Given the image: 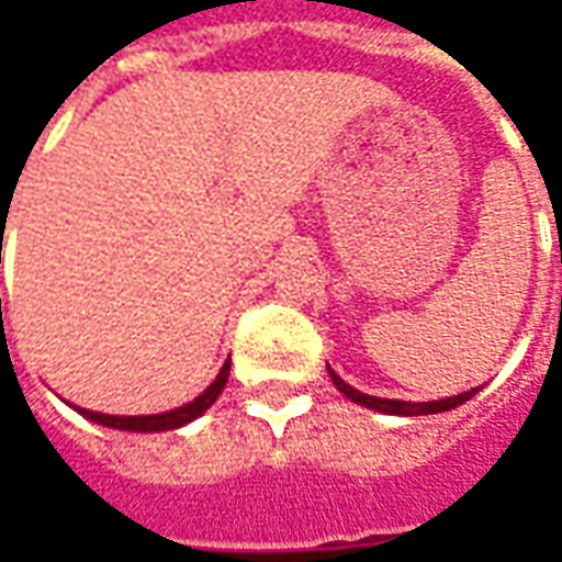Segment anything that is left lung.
Listing matches in <instances>:
<instances>
[{
  "label": "left lung",
  "instance_id": "obj_1",
  "mask_svg": "<svg viewBox=\"0 0 562 562\" xmlns=\"http://www.w3.org/2000/svg\"><path fill=\"white\" fill-rule=\"evenodd\" d=\"M330 382L337 385L340 394H346L349 401L358 403V406H367V409H376V413L385 415H406V418H413V415H434V413H448V409H454L460 403H467L470 397L479 394V389L463 391V394H454V397H446V401H427V403H413V401H389V397H373V394H364V391L352 389L349 382H342L334 370L328 367Z\"/></svg>",
  "mask_w": 562,
  "mask_h": 562
}]
</instances>
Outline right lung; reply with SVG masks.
Listing matches in <instances>:
<instances>
[{
  "mask_svg": "<svg viewBox=\"0 0 562 562\" xmlns=\"http://www.w3.org/2000/svg\"><path fill=\"white\" fill-rule=\"evenodd\" d=\"M228 370H232V358L222 364L220 376L210 382L207 389L198 394L192 403H183V406H177L171 413H159V415H104V413H92V409H80V406H71L75 413H80L83 418H90V422L102 424V427H114V430H132V434H161V430H177V427H183V424L195 422L198 415H204L216 403V397L225 389V382H228Z\"/></svg>",
  "mask_w": 562,
  "mask_h": 562,
  "instance_id": "1",
  "label": "right lung"
}]
</instances>
